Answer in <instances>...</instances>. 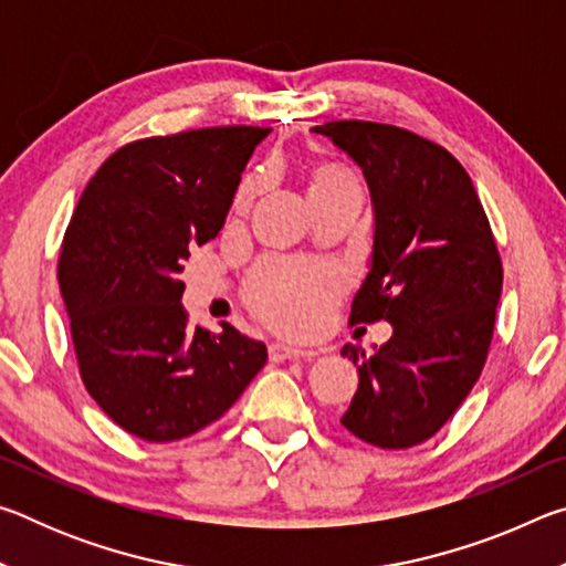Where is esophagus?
Returning <instances> with one entry per match:
<instances>
[{"mask_svg": "<svg viewBox=\"0 0 566 566\" xmlns=\"http://www.w3.org/2000/svg\"><path fill=\"white\" fill-rule=\"evenodd\" d=\"M317 357V352L312 349H296V347H290V344H270V359L272 361H284V359H312Z\"/></svg>", "mask_w": 566, "mask_h": 566, "instance_id": "esophagus-1", "label": "esophagus"}]
</instances>
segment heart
<instances>
[{
  "label": "heart",
  "mask_w": 566,
  "mask_h": 566,
  "mask_svg": "<svg viewBox=\"0 0 566 566\" xmlns=\"http://www.w3.org/2000/svg\"><path fill=\"white\" fill-rule=\"evenodd\" d=\"M310 199L342 189H359V179L347 167L322 161L310 169ZM260 189V179H249L239 191V205ZM342 292V280L324 266L266 260L249 274L247 300L254 314L270 327L290 334H312L324 322Z\"/></svg>",
  "instance_id": "heart-1"
}]
</instances>
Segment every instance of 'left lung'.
I'll list each match as a JSON object with an SVG mask.
<instances>
[{"instance_id": "left-lung-1", "label": "left lung", "mask_w": 566, "mask_h": 566, "mask_svg": "<svg viewBox=\"0 0 566 566\" xmlns=\"http://www.w3.org/2000/svg\"><path fill=\"white\" fill-rule=\"evenodd\" d=\"M312 132L357 161L375 209L349 319L391 324L375 354L344 344L359 387L342 424L381 449L421 444L467 399L490 352L502 294L490 219L464 167L415 132L361 119Z\"/></svg>"}]
</instances>
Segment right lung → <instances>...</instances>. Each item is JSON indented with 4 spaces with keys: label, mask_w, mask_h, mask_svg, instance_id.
I'll list each match as a JSON object with an SVG mask.
<instances>
[{
    "label": "right lung",
    "mask_w": 566,
    "mask_h": 566,
    "mask_svg": "<svg viewBox=\"0 0 566 566\" xmlns=\"http://www.w3.org/2000/svg\"><path fill=\"white\" fill-rule=\"evenodd\" d=\"M270 127H209L124 145L82 191L60 254L80 375L112 421L147 442L212 424L264 367L266 347L222 324L189 327L185 260L224 227Z\"/></svg>",
    "instance_id": "obj_1"
}]
</instances>
